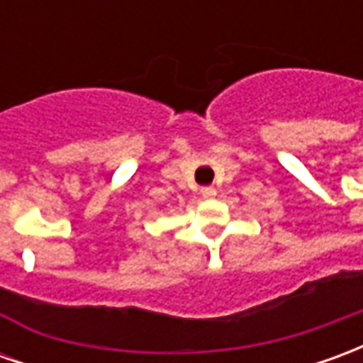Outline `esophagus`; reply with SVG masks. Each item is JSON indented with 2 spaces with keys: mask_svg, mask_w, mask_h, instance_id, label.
<instances>
[{
  "mask_svg": "<svg viewBox=\"0 0 363 363\" xmlns=\"http://www.w3.org/2000/svg\"><path fill=\"white\" fill-rule=\"evenodd\" d=\"M200 194L204 198H213L216 196V189L213 186H204V189H200Z\"/></svg>",
  "mask_w": 363,
  "mask_h": 363,
  "instance_id": "esophagus-1",
  "label": "esophagus"
}]
</instances>
